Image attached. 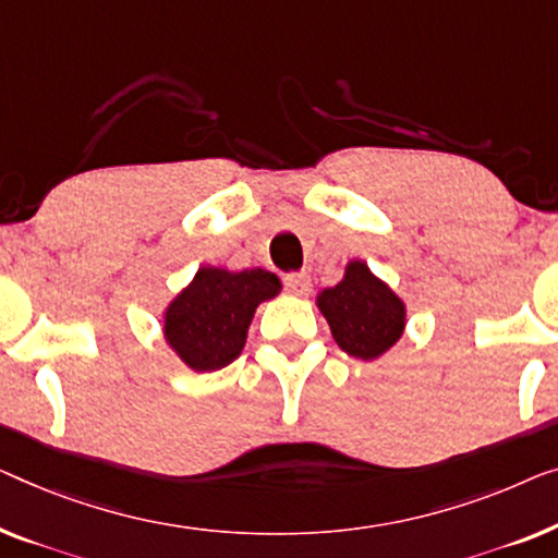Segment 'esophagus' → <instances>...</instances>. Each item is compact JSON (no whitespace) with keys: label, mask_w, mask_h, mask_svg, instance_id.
Here are the masks:
<instances>
[{"label":"esophagus","mask_w":558,"mask_h":558,"mask_svg":"<svg viewBox=\"0 0 558 558\" xmlns=\"http://www.w3.org/2000/svg\"><path fill=\"white\" fill-rule=\"evenodd\" d=\"M284 287H287L289 292H292V294L304 296V294H310V289H312V279H310V274H304V271H294V274H289V277L284 279Z\"/></svg>","instance_id":"esophagus-1"}]
</instances>
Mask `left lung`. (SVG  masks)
Segmentation results:
<instances>
[{
  "instance_id": "1",
  "label": "left lung",
  "mask_w": 558,
  "mask_h": 558,
  "mask_svg": "<svg viewBox=\"0 0 558 558\" xmlns=\"http://www.w3.org/2000/svg\"><path fill=\"white\" fill-rule=\"evenodd\" d=\"M317 306L335 342L357 360L383 357L405 332V302L360 259L344 266L339 284L322 289Z\"/></svg>"
}]
</instances>
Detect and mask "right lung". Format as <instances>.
Segmentation results:
<instances>
[{
  "label": "right lung",
  "mask_w": 558,
  "mask_h": 558,
  "mask_svg": "<svg viewBox=\"0 0 558 558\" xmlns=\"http://www.w3.org/2000/svg\"><path fill=\"white\" fill-rule=\"evenodd\" d=\"M279 292V277L266 269L201 266L191 284L166 306V342L183 365L196 373H216L244 350L256 306Z\"/></svg>",
  "instance_id": "obj_1"
}]
</instances>
